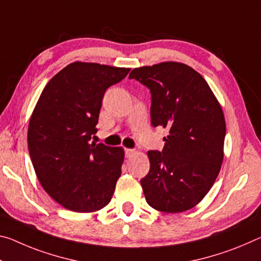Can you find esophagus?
Returning a JSON list of instances; mask_svg holds the SVG:
<instances>
[{
    "instance_id": "34e87169",
    "label": "esophagus",
    "mask_w": 261,
    "mask_h": 261,
    "mask_svg": "<svg viewBox=\"0 0 261 261\" xmlns=\"http://www.w3.org/2000/svg\"><path fill=\"white\" fill-rule=\"evenodd\" d=\"M124 152H125V156H126V158H130V156L134 155V153H135L136 151L132 150V148H124Z\"/></svg>"
}]
</instances>
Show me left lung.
I'll return each mask as SVG.
<instances>
[{"label": "left lung", "mask_w": 261, "mask_h": 261, "mask_svg": "<svg viewBox=\"0 0 261 261\" xmlns=\"http://www.w3.org/2000/svg\"><path fill=\"white\" fill-rule=\"evenodd\" d=\"M135 79L151 92V124L164 127L163 151H148L150 171L140 180L152 208L181 213L202 201L216 180L223 161L225 119L200 73L167 61L135 68Z\"/></svg>", "instance_id": "8db88e82"}]
</instances>
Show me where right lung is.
<instances>
[{
  "label": "right lung",
  "instance_id": "add662e5",
  "mask_svg": "<svg viewBox=\"0 0 261 261\" xmlns=\"http://www.w3.org/2000/svg\"><path fill=\"white\" fill-rule=\"evenodd\" d=\"M129 72L76 61L56 74L40 94L29 123V153L45 192L66 209L96 212L113 197L124 150L90 139L106 90Z\"/></svg>",
  "mask_w": 261,
  "mask_h": 261
}]
</instances>
